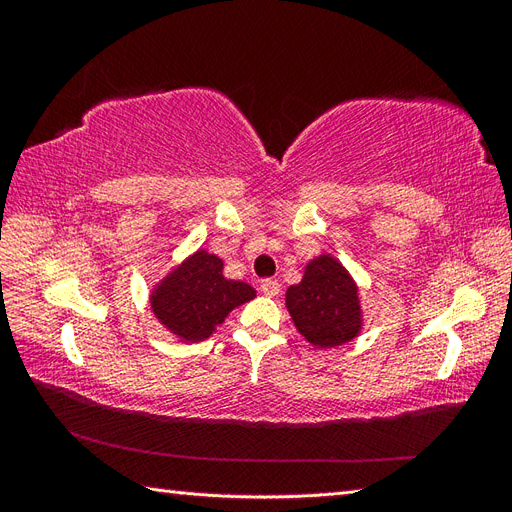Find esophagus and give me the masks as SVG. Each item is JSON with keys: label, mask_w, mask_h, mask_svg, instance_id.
I'll return each instance as SVG.
<instances>
[{"label": "esophagus", "mask_w": 512, "mask_h": 512, "mask_svg": "<svg viewBox=\"0 0 512 512\" xmlns=\"http://www.w3.org/2000/svg\"><path fill=\"white\" fill-rule=\"evenodd\" d=\"M280 290H282V286H280V282L277 280H262L260 282V292L265 294V297H277V294H280Z\"/></svg>", "instance_id": "esophagus-1"}]
</instances>
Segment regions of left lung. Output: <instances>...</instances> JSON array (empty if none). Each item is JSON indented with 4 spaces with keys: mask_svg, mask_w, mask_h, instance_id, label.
I'll list each match as a JSON object with an SVG mask.
<instances>
[{
    "mask_svg": "<svg viewBox=\"0 0 512 512\" xmlns=\"http://www.w3.org/2000/svg\"><path fill=\"white\" fill-rule=\"evenodd\" d=\"M286 307L297 331L322 350L352 342L363 329L359 286L331 254L307 262L301 282L286 290Z\"/></svg>",
    "mask_w": 512,
    "mask_h": 512,
    "instance_id": "obj_1",
    "label": "left lung"
}]
</instances>
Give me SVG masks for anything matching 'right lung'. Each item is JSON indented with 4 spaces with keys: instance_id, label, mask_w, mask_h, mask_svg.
<instances>
[{
    "instance_id": "add662e5",
    "label": "right lung",
    "mask_w": 512,
    "mask_h": 512,
    "mask_svg": "<svg viewBox=\"0 0 512 512\" xmlns=\"http://www.w3.org/2000/svg\"><path fill=\"white\" fill-rule=\"evenodd\" d=\"M222 271L220 256L196 250L151 288L153 316L179 342H203L232 309L256 297L250 284L228 280Z\"/></svg>"
}]
</instances>
